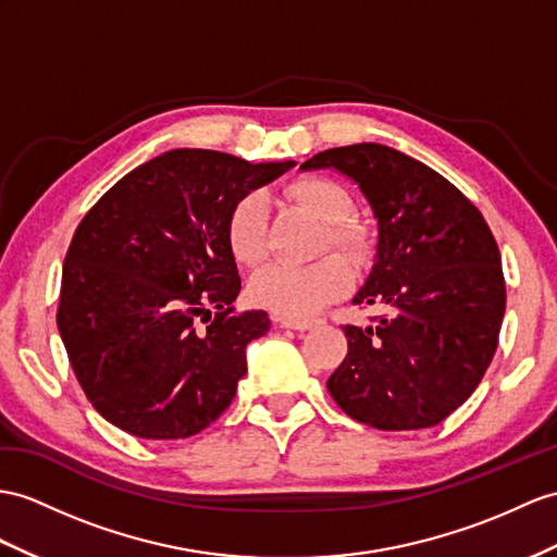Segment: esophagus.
<instances>
[{"label":"esophagus","instance_id":"esophagus-1","mask_svg":"<svg viewBox=\"0 0 557 557\" xmlns=\"http://www.w3.org/2000/svg\"><path fill=\"white\" fill-rule=\"evenodd\" d=\"M276 323L283 325V329H293V331H309L311 325H314L311 321H305V319H288V317H278Z\"/></svg>","mask_w":557,"mask_h":557}]
</instances>
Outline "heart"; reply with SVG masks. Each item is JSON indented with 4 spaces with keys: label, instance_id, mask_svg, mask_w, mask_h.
Wrapping results in <instances>:
<instances>
[{
    "label": "heart",
    "instance_id": "1",
    "mask_svg": "<svg viewBox=\"0 0 557 557\" xmlns=\"http://www.w3.org/2000/svg\"><path fill=\"white\" fill-rule=\"evenodd\" d=\"M290 194L329 226L325 246L341 252L347 262L359 264L369 255V236L349 222L355 200L333 180H302L293 184ZM269 198L264 191L243 196L226 222V240L240 264H260L269 250ZM349 288V271L341 257H323L314 264L276 262L257 271L250 281L252 300L288 319L314 317L319 309L337 300Z\"/></svg>",
    "mask_w": 557,
    "mask_h": 557
}]
</instances>
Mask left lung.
Here are the masks:
<instances>
[{"label":"left lung","mask_w":557,"mask_h":557,"mask_svg":"<svg viewBox=\"0 0 557 557\" xmlns=\"http://www.w3.org/2000/svg\"><path fill=\"white\" fill-rule=\"evenodd\" d=\"M325 168L359 186L377 222L371 274L351 302L387 307L377 325H345L331 397L377 430L437 425L472 395L496 351L506 311L496 240L451 182L395 148L351 144L302 162Z\"/></svg>","instance_id":"8db88e82"}]
</instances>
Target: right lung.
<instances>
[{"label":"right lung","instance_id":"right-lung-1","mask_svg":"<svg viewBox=\"0 0 557 557\" xmlns=\"http://www.w3.org/2000/svg\"><path fill=\"white\" fill-rule=\"evenodd\" d=\"M295 168L174 148L122 176L67 248L59 333L108 423L141 440H184L232 404L246 347L269 331L240 293L226 222L236 202ZM215 317H211V309Z\"/></svg>","mask_w":557,"mask_h":557}]
</instances>
